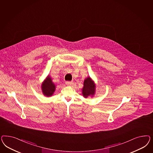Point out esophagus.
I'll return each mask as SVG.
<instances>
[{
	"instance_id": "1",
	"label": "esophagus",
	"mask_w": 153,
	"mask_h": 153,
	"mask_svg": "<svg viewBox=\"0 0 153 153\" xmlns=\"http://www.w3.org/2000/svg\"><path fill=\"white\" fill-rule=\"evenodd\" d=\"M73 82H72V81H66L65 82V84L67 85H68V86H70V85H73Z\"/></svg>"
}]
</instances>
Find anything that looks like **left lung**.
I'll use <instances>...</instances> for the list:
<instances>
[{"label": "left lung", "mask_w": 153, "mask_h": 153, "mask_svg": "<svg viewBox=\"0 0 153 153\" xmlns=\"http://www.w3.org/2000/svg\"><path fill=\"white\" fill-rule=\"evenodd\" d=\"M95 90V85L91 81L90 77H88L84 81L83 88H82V94L83 97H88V96L93 95Z\"/></svg>", "instance_id": "1"}]
</instances>
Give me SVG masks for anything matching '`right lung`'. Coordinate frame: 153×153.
I'll return each instance as SVG.
<instances>
[{"label": "right lung", "instance_id": "1", "mask_svg": "<svg viewBox=\"0 0 153 153\" xmlns=\"http://www.w3.org/2000/svg\"><path fill=\"white\" fill-rule=\"evenodd\" d=\"M56 89L55 85L53 83L51 78L48 77L45 81L42 84V90L44 94L47 97L53 95Z\"/></svg>", "mask_w": 153, "mask_h": 153}]
</instances>
